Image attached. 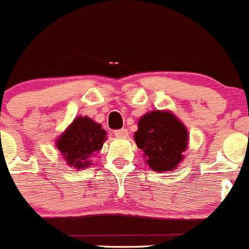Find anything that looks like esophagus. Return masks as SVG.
Instances as JSON below:
<instances>
[{"label": "esophagus", "mask_w": 249, "mask_h": 249, "mask_svg": "<svg viewBox=\"0 0 249 249\" xmlns=\"http://www.w3.org/2000/svg\"><path fill=\"white\" fill-rule=\"evenodd\" d=\"M113 133H114V136H116V137H120V138H124V137H127V136H128V131H127L126 128L116 129Z\"/></svg>", "instance_id": "esophagus-1"}]
</instances>
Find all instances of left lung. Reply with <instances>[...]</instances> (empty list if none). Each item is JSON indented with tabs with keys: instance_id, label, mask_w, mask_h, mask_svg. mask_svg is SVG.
I'll list each match as a JSON object with an SVG mask.
<instances>
[{
	"instance_id": "left-lung-1",
	"label": "left lung",
	"mask_w": 249,
	"mask_h": 249,
	"mask_svg": "<svg viewBox=\"0 0 249 249\" xmlns=\"http://www.w3.org/2000/svg\"><path fill=\"white\" fill-rule=\"evenodd\" d=\"M135 141L138 148L143 151L149 168L167 172L183 160L182 153L188 144V132L175 114L157 109L140 118Z\"/></svg>"
}]
</instances>
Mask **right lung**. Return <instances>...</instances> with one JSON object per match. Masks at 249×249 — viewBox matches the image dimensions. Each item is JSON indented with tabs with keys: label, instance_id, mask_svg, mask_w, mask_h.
<instances>
[{
	"label": "right lung",
	"instance_id": "add662e5",
	"mask_svg": "<svg viewBox=\"0 0 249 249\" xmlns=\"http://www.w3.org/2000/svg\"><path fill=\"white\" fill-rule=\"evenodd\" d=\"M107 132L100 123L89 117L78 116L56 141V147L62 153L70 167L82 169L91 163L89 157L102 148Z\"/></svg>",
	"mask_w": 249,
	"mask_h": 249
}]
</instances>
